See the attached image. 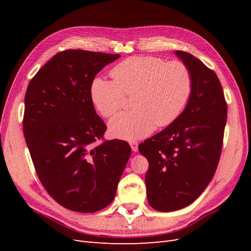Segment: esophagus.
I'll list each match as a JSON object with an SVG mask.
<instances>
[{
	"label": "esophagus",
	"instance_id": "esophagus-1",
	"mask_svg": "<svg viewBox=\"0 0 251 251\" xmlns=\"http://www.w3.org/2000/svg\"><path fill=\"white\" fill-rule=\"evenodd\" d=\"M130 144H131V148H132L133 151H138V143L137 142L132 141Z\"/></svg>",
	"mask_w": 251,
	"mask_h": 251
}]
</instances>
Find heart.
<instances>
[{"label": "heart", "instance_id": "1", "mask_svg": "<svg viewBox=\"0 0 251 251\" xmlns=\"http://www.w3.org/2000/svg\"><path fill=\"white\" fill-rule=\"evenodd\" d=\"M111 75L114 80H93L91 97L101 115L109 118L124 107L125 95H134V110L118 114L109 124L113 137L128 141L146 137L156 126L174 123L185 109L194 88L187 65L158 56L128 57L114 67Z\"/></svg>", "mask_w": 251, "mask_h": 251}]
</instances>
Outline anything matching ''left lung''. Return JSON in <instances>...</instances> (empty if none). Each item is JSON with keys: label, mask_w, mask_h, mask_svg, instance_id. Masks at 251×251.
<instances>
[{"label": "left lung", "mask_w": 251, "mask_h": 251, "mask_svg": "<svg viewBox=\"0 0 251 251\" xmlns=\"http://www.w3.org/2000/svg\"><path fill=\"white\" fill-rule=\"evenodd\" d=\"M175 54L192 71L191 98L174 123L138 147L149 161L148 201L163 212L192 204L207 187L220 160L227 118L217 74L191 53Z\"/></svg>", "instance_id": "obj_1"}]
</instances>
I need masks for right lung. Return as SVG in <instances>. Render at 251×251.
<instances>
[{"mask_svg": "<svg viewBox=\"0 0 251 251\" xmlns=\"http://www.w3.org/2000/svg\"><path fill=\"white\" fill-rule=\"evenodd\" d=\"M119 54L70 49L58 52L30 80L23 119L37 176L62 206L95 212L113 201L131 156L124 140L103 139L91 86Z\"/></svg>", "mask_w": 251, "mask_h": 251, "instance_id": "right-lung-1", "label": "right lung"}]
</instances>
